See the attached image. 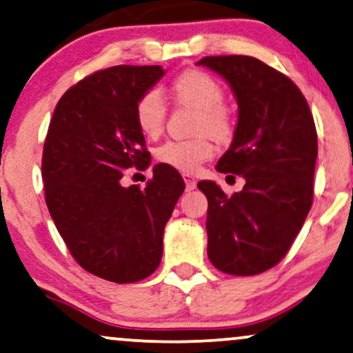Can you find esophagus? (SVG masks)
<instances>
[{
  "mask_svg": "<svg viewBox=\"0 0 353 353\" xmlns=\"http://www.w3.org/2000/svg\"><path fill=\"white\" fill-rule=\"evenodd\" d=\"M182 177H184L185 189H187V190H194L195 187H197V181H195L192 176H189V174H184V176H182Z\"/></svg>",
  "mask_w": 353,
  "mask_h": 353,
  "instance_id": "34e87169",
  "label": "esophagus"
}]
</instances>
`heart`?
Masks as SVG:
<instances>
[{"label": "heart", "instance_id": "obj_1", "mask_svg": "<svg viewBox=\"0 0 353 353\" xmlns=\"http://www.w3.org/2000/svg\"><path fill=\"white\" fill-rule=\"evenodd\" d=\"M172 96L181 104L199 110L195 123L197 133H210L220 141L230 140L234 125L231 114L223 107L225 91L221 84L208 73L200 70H189L172 81ZM166 120V105L161 92L148 91L140 97L135 105V122L145 137H158ZM215 153V146L208 135H200L190 140H169L156 148V159L161 164L181 172H194L200 164L208 161Z\"/></svg>", "mask_w": 353, "mask_h": 353}]
</instances>
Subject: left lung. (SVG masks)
I'll use <instances>...</instances> for the list:
<instances>
[{
  "instance_id": "8db88e82",
  "label": "left lung",
  "mask_w": 353,
  "mask_h": 353,
  "mask_svg": "<svg viewBox=\"0 0 353 353\" xmlns=\"http://www.w3.org/2000/svg\"><path fill=\"white\" fill-rule=\"evenodd\" d=\"M197 65L220 74L238 102L233 141L216 171L246 181L231 197L213 181L197 184L208 200V259L230 275L262 274L288 252L313 203V115L296 84L257 58L205 57Z\"/></svg>"
}]
</instances>
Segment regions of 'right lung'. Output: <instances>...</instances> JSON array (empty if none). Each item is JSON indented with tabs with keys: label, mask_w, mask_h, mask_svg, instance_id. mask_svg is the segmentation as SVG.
Listing matches in <instances>:
<instances>
[{
	"label": "right lung",
	"mask_w": 353,
	"mask_h": 353,
	"mask_svg": "<svg viewBox=\"0 0 353 353\" xmlns=\"http://www.w3.org/2000/svg\"><path fill=\"white\" fill-rule=\"evenodd\" d=\"M163 77L159 65L96 71L61 96L48 125V212L78 264L109 282L133 283L158 269L164 226L185 189L166 164H156L145 189L123 185L125 171L151 163L135 105Z\"/></svg>",
	"instance_id": "right-lung-1"
}]
</instances>
